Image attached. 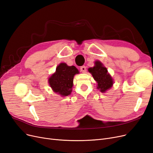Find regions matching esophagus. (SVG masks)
Instances as JSON below:
<instances>
[{
  "label": "esophagus",
  "instance_id": "esophagus-1",
  "mask_svg": "<svg viewBox=\"0 0 153 153\" xmlns=\"http://www.w3.org/2000/svg\"><path fill=\"white\" fill-rule=\"evenodd\" d=\"M80 70L82 73H85L86 72V66H82L80 68Z\"/></svg>",
  "mask_w": 153,
  "mask_h": 153
}]
</instances>
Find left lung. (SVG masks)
<instances>
[{
    "mask_svg": "<svg viewBox=\"0 0 153 153\" xmlns=\"http://www.w3.org/2000/svg\"><path fill=\"white\" fill-rule=\"evenodd\" d=\"M88 71L91 74L94 79L97 82V88L101 93H105L110 89L114 84L113 79L106 68L99 60L95 61L94 66L90 67Z\"/></svg>",
    "mask_w": 153,
    "mask_h": 153,
    "instance_id": "8db88e82",
    "label": "left lung"
}]
</instances>
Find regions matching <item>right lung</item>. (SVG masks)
Listing matches in <instances>:
<instances>
[{
	"instance_id": "obj_1",
	"label": "right lung",
	"mask_w": 153,
	"mask_h": 153,
	"mask_svg": "<svg viewBox=\"0 0 153 153\" xmlns=\"http://www.w3.org/2000/svg\"><path fill=\"white\" fill-rule=\"evenodd\" d=\"M79 72L75 66H68L65 63H60L56 71L48 79V83L53 92L61 97L71 94L73 86L74 77Z\"/></svg>"
}]
</instances>
